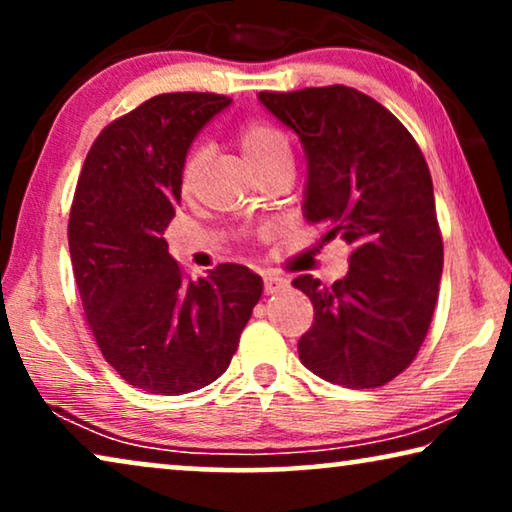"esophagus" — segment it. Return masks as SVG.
<instances>
[{
	"label": "esophagus",
	"instance_id": "1",
	"mask_svg": "<svg viewBox=\"0 0 512 512\" xmlns=\"http://www.w3.org/2000/svg\"><path fill=\"white\" fill-rule=\"evenodd\" d=\"M263 289L268 296H272V293H279V291H286L289 289V279L284 277H277V275H265L263 277Z\"/></svg>",
	"mask_w": 512,
	"mask_h": 512
}]
</instances>
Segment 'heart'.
<instances>
[{
  "label": "heart",
  "mask_w": 512,
  "mask_h": 512,
  "mask_svg": "<svg viewBox=\"0 0 512 512\" xmlns=\"http://www.w3.org/2000/svg\"><path fill=\"white\" fill-rule=\"evenodd\" d=\"M240 146L244 158L254 165V170L263 167L265 163H270V160H275L279 156H289L291 153L289 139H286L284 132L265 121H251L244 125L240 130ZM202 163H205V153H202V149H193L188 153L179 174L181 191L188 193L195 186V179H198V174L202 170Z\"/></svg>",
  "instance_id": "obj_1"
}]
</instances>
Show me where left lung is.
<instances>
[{
	"mask_svg": "<svg viewBox=\"0 0 512 512\" xmlns=\"http://www.w3.org/2000/svg\"><path fill=\"white\" fill-rule=\"evenodd\" d=\"M303 144V214L352 244L347 275L293 286L314 305L298 340L300 361L349 389L382 387L415 359L429 331L443 275V237L429 165L405 125L347 86L258 93Z\"/></svg>",
	"mask_w": 512,
	"mask_h": 512,
	"instance_id": "left-lung-1",
	"label": "left lung"
}]
</instances>
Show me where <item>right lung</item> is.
I'll list each match as a JSON object with an SVG mask.
<instances>
[{
	"label": "right lung",
	"mask_w": 512,
	"mask_h": 512,
	"mask_svg": "<svg viewBox=\"0 0 512 512\" xmlns=\"http://www.w3.org/2000/svg\"><path fill=\"white\" fill-rule=\"evenodd\" d=\"M230 102L151 97L100 132L76 184L67 235L83 312L109 366L149 394H188L226 373L263 293L237 263L188 279L163 237L186 153Z\"/></svg>",
	"instance_id": "add662e5"
}]
</instances>
